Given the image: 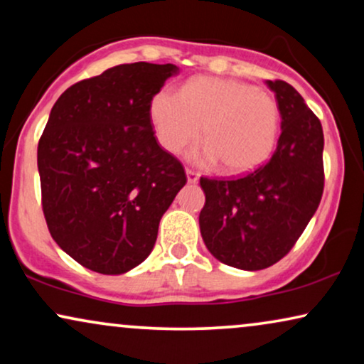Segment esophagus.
<instances>
[{"mask_svg": "<svg viewBox=\"0 0 364 364\" xmlns=\"http://www.w3.org/2000/svg\"><path fill=\"white\" fill-rule=\"evenodd\" d=\"M186 173H187L188 183H196L198 181V173L196 171H192V168H187Z\"/></svg>", "mask_w": 364, "mask_h": 364, "instance_id": "1", "label": "esophagus"}]
</instances>
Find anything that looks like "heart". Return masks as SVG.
I'll list each match as a JSON object with an SVG mask.
<instances>
[{
  "mask_svg": "<svg viewBox=\"0 0 364 364\" xmlns=\"http://www.w3.org/2000/svg\"><path fill=\"white\" fill-rule=\"evenodd\" d=\"M151 121L157 141L168 152L196 141L203 124L207 144L192 154L193 161H220L227 173H245L272 156L282 114L275 97L252 84L198 76L181 92L159 91L151 101Z\"/></svg>",
  "mask_w": 364,
  "mask_h": 364,
  "instance_id": "heart-1",
  "label": "heart"
}]
</instances>
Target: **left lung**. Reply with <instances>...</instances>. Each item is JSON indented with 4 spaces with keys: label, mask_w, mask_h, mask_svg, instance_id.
<instances>
[{
    "label": "left lung",
    "mask_w": 364,
    "mask_h": 364,
    "mask_svg": "<svg viewBox=\"0 0 364 364\" xmlns=\"http://www.w3.org/2000/svg\"><path fill=\"white\" fill-rule=\"evenodd\" d=\"M282 114V134L265 166L243 177H200L205 192L198 223L217 260L240 270H263L282 260L320 205L321 122L295 87L267 81Z\"/></svg>",
    "instance_id": "left-lung-1"
}]
</instances>
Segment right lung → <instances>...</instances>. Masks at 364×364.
<instances>
[{"label":"right lung","instance_id":"add662e5","mask_svg":"<svg viewBox=\"0 0 364 364\" xmlns=\"http://www.w3.org/2000/svg\"><path fill=\"white\" fill-rule=\"evenodd\" d=\"M177 71L121 64L73 84L51 109L38 144L44 218L54 242L89 270L121 275L146 260L186 186L151 121L152 97Z\"/></svg>","mask_w":364,"mask_h":364}]
</instances>
